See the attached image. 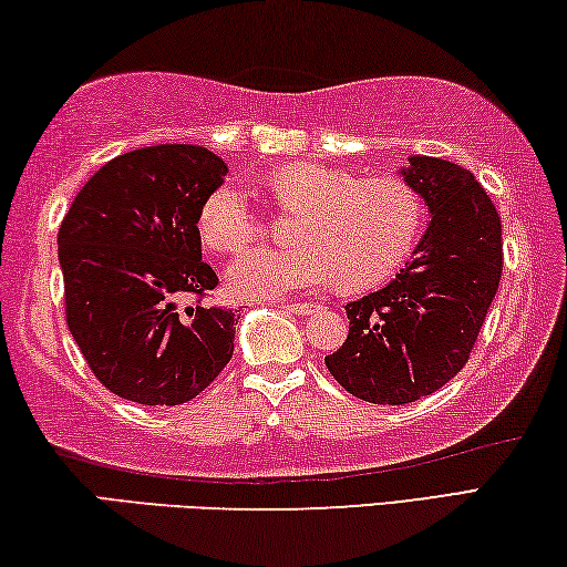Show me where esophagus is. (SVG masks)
I'll return each instance as SVG.
<instances>
[{"label": "esophagus", "instance_id": "1", "mask_svg": "<svg viewBox=\"0 0 567 567\" xmlns=\"http://www.w3.org/2000/svg\"><path fill=\"white\" fill-rule=\"evenodd\" d=\"M281 309L289 311V313H296V317H309V313H313V309H317V306L291 301V303H281Z\"/></svg>", "mask_w": 567, "mask_h": 567}]
</instances>
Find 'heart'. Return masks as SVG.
<instances>
[{"label":"heart","mask_w":567,"mask_h":567,"mask_svg":"<svg viewBox=\"0 0 567 567\" xmlns=\"http://www.w3.org/2000/svg\"><path fill=\"white\" fill-rule=\"evenodd\" d=\"M278 210L299 216L296 248L256 250L228 268V286L248 299H276L337 281L369 291L392 278L420 240L424 198L392 175L361 178L319 163H289L266 178ZM203 244L218 254H244L264 236V220L244 190L218 185L198 213Z\"/></svg>","instance_id":"obj_1"}]
</instances>
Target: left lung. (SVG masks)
Returning <instances> with one entry per match:
<instances>
[{
  "instance_id": "1",
  "label": "left lung",
  "mask_w": 567,
  "mask_h": 567,
  "mask_svg": "<svg viewBox=\"0 0 567 567\" xmlns=\"http://www.w3.org/2000/svg\"><path fill=\"white\" fill-rule=\"evenodd\" d=\"M402 175L430 208V228L392 284L347 303L349 337L323 359L371 404H410L457 377L503 276V223L475 175L426 155Z\"/></svg>"
}]
</instances>
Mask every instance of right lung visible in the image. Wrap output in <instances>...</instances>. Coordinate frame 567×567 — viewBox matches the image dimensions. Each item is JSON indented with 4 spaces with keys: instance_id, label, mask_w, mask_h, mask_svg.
<instances>
[{
    "instance_id": "obj_1",
    "label": "right lung",
    "mask_w": 567,
    "mask_h": 567,
    "mask_svg": "<svg viewBox=\"0 0 567 567\" xmlns=\"http://www.w3.org/2000/svg\"><path fill=\"white\" fill-rule=\"evenodd\" d=\"M226 173L206 147H141L102 165L62 218L68 327L97 382L130 402H190L234 357L236 313L200 303L218 276L198 213Z\"/></svg>"
}]
</instances>
